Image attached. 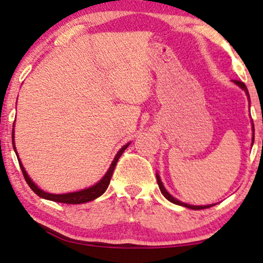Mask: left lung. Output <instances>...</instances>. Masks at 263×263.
<instances>
[{"label": "left lung", "mask_w": 263, "mask_h": 263, "mask_svg": "<svg viewBox=\"0 0 263 263\" xmlns=\"http://www.w3.org/2000/svg\"><path fill=\"white\" fill-rule=\"evenodd\" d=\"M232 82H233V84H235V85L238 86L239 88H242L244 92H246V95H247V97H248V100H249V106H250V96H249V92H248L247 86L244 85L242 81L232 80ZM251 127H253V128H251V130H253V139H251V146H253V145H254V139H255V129H254L253 120H251ZM157 182H158V185H159L160 192H161V194H163V195H164L165 199H167V200L170 201V202H172V203L178 204V206H183V207L190 208V210H204V208H210V207L214 206V204H215V203H213V204H202V206H196V204H189V203L182 202V201H179L178 199H176V197L172 196L171 194L168 193L166 189H165V186H164V184H163V182H161L160 176H159V174H158V172H157Z\"/></svg>", "instance_id": "8db88e82"}]
</instances>
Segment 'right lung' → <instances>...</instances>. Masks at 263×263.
<instances>
[{
  "label": "right lung",
  "instance_id": "obj_1",
  "mask_svg": "<svg viewBox=\"0 0 263 263\" xmlns=\"http://www.w3.org/2000/svg\"><path fill=\"white\" fill-rule=\"evenodd\" d=\"M14 124H15V122H14ZM14 133H15V132H14V125H13V135H12L13 147H14V151H15V153H16L17 160H19L21 171H23L24 177H25V179H26L27 184L30 185V188L33 190V192L37 194L38 196H41L42 199L53 201V202L68 203V204L86 203V202H89V201H93V200L98 199L99 196H102L103 194L105 193V190L107 189V186H109V184H110L111 176H112V174H114L115 166H116L118 159H120V157L122 156V153H123L124 151L127 149V147L132 143V142H128V143H125L123 147H121L120 151H118V152L116 153V156H115L112 163L110 164L109 168H107V171L105 172V175H104L103 177L100 178L98 182L95 183V184H93V185L88 186V188H84V189H81V190H77V192H71V193L51 194V193H46L43 189L39 188V186L33 182V179H32L30 176H28L27 171L25 170L24 165H23V163H21V160H20V158H19V154H17V152H16L15 141H14Z\"/></svg>",
  "mask_w": 263,
  "mask_h": 263
}]
</instances>
